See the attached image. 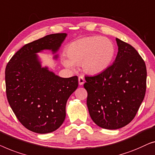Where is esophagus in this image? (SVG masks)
I'll return each mask as SVG.
<instances>
[{"label":"esophagus","mask_w":155,"mask_h":155,"mask_svg":"<svg viewBox=\"0 0 155 155\" xmlns=\"http://www.w3.org/2000/svg\"><path fill=\"white\" fill-rule=\"evenodd\" d=\"M84 78L82 77V76H80L79 77H78V84L79 85H83L84 84Z\"/></svg>","instance_id":"34e87169"}]
</instances>
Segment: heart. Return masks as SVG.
<instances>
[{
	"instance_id": "heart-1",
	"label": "heart",
	"mask_w": 155,
	"mask_h": 155,
	"mask_svg": "<svg viewBox=\"0 0 155 155\" xmlns=\"http://www.w3.org/2000/svg\"><path fill=\"white\" fill-rule=\"evenodd\" d=\"M116 49L110 39L100 36H88L73 41L67 47V57L62 64L69 69L80 64L83 71L90 75L105 71L114 60Z\"/></svg>"
}]
</instances>
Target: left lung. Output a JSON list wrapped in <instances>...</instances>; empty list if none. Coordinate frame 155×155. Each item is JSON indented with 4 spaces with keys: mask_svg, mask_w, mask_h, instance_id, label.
Segmentation results:
<instances>
[{
    "mask_svg": "<svg viewBox=\"0 0 155 155\" xmlns=\"http://www.w3.org/2000/svg\"><path fill=\"white\" fill-rule=\"evenodd\" d=\"M113 64L94 77H85L87 106L92 120L105 129H118L131 121L146 91L145 63L134 47L116 38Z\"/></svg>",
    "mask_w": 155,
    "mask_h": 155,
    "instance_id": "left-lung-1",
    "label": "left lung"
}]
</instances>
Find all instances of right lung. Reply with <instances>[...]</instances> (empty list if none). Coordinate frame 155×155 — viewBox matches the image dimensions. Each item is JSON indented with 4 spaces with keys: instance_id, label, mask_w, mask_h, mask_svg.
Instances as JSON below:
<instances>
[{
    "instance_id": "add662e5",
    "label": "right lung",
    "mask_w": 155,
    "mask_h": 155,
    "mask_svg": "<svg viewBox=\"0 0 155 155\" xmlns=\"http://www.w3.org/2000/svg\"><path fill=\"white\" fill-rule=\"evenodd\" d=\"M67 35L50 34L25 45L6 67V95L10 106L19 122L37 134L51 133L62 125L67 100L78 87L77 76L58 77L48 67H41L36 54L43 50L55 53Z\"/></svg>"
}]
</instances>
